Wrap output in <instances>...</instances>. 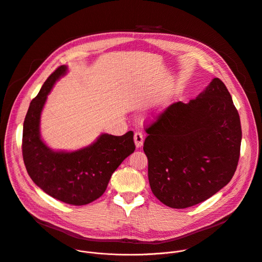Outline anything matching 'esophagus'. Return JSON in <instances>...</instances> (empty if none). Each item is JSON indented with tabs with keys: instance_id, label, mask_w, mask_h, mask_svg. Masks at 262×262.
<instances>
[{
	"instance_id": "34e87169",
	"label": "esophagus",
	"mask_w": 262,
	"mask_h": 262,
	"mask_svg": "<svg viewBox=\"0 0 262 262\" xmlns=\"http://www.w3.org/2000/svg\"><path fill=\"white\" fill-rule=\"evenodd\" d=\"M134 141H135V144H136V147L137 148H140L142 147L143 143H144V137L142 135V133H136L135 136H134Z\"/></svg>"
}]
</instances>
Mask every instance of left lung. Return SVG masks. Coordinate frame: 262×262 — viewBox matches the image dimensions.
<instances>
[{
    "label": "left lung",
    "mask_w": 262,
    "mask_h": 262,
    "mask_svg": "<svg viewBox=\"0 0 262 262\" xmlns=\"http://www.w3.org/2000/svg\"><path fill=\"white\" fill-rule=\"evenodd\" d=\"M144 152L154 195L172 208L205 201L223 189L237 167L242 143L238 112L214 78L188 103L168 106L146 128Z\"/></svg>",
    "instance_id": "1"
}]
</instances>
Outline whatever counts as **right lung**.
<instances>
[{"instance_id":"obj_1","label":"right lung","mask_w":262,"mask_h":262,"mask_svg":"<svg viewBox=\"0 0 262 262\" xmlns=\"http://www.w3.org/2000/svg\"><path fill=\"white\" fill-rule=\"evenodd\" d=\"M68 68L62 65L45 82L31 101L24 121L23 158L34 183L53 198L71 205H85L106 190L112 174L136 149L134 133L101 134L90 145L74 151L54 150L41 139L42 110L56 82Z\"/></svg>"}]
</instances>
